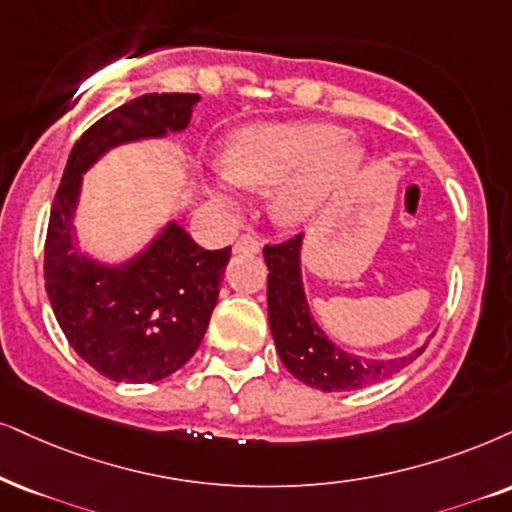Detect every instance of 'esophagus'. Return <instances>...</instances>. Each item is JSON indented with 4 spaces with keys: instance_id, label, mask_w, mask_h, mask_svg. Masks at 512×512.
<instances>
[{
    "instance_id": "esophagus-1",
    "label": "esophagus",
    "mask_w": 512,
    "mask_h": 512,
    "mask_svg": "<svg viewBox=\"0 0 512 512\" xmlns=\"http://www.w3.org/2000/svg\"><path fill=\"white\" fill-rule=\"evenodd\" d=\"M262 250V243L260 238H257L255 234H243L236 238L234 243V252H252V255H257V252Z\"/></svg>"
}]
</instances>
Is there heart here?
<instances>
[{"mask_svg":"<svg viewBox=\"0 0 512 512\" xmlns=\"http://www.w3.org/2000/svg\"><path fill=\"white\" fill-rule=\"evenodd\" d=\"M364 163V148L326 122H262L226 141L222 174L205 191L234 205V186L271 193V217L281 226H302L342 189Z\"/></svg>","mask_w":512,"mask_h":512,"instance_id":"1","label":"heart"}]
</instances>
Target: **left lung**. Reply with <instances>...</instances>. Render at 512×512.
Returning <instances> with one entry per match:
<instances>
[{
	"mask_svg": "<svg viewBox=\"0 0 512 512\" xmlns=\"http://www.w3.org/2000/svg\"><path fill=\"white\" fill-rule=\"evenodd\" d=\"M302 241L295 236L281 245L264 248L269 328L283 366L304 385L323 392H349L378 383L409 366L423 349L394 359H364L335 345L314 321L302 283Z\"/></svg>",
	"mask_w": 512,
	"mask_h": 512,
	"instance_id": "8db88e82",
	"label": "left lung"
}]
</instances>
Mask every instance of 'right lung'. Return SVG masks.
Returning a JSON list of instances; mask_svg holds the SVG:
<instances>
[{"label": "right lung", "mask_w": 512, "mask_h": 512, "mask_svg": "<svg viewBox=\"0 0 512 512\" xmlns=\"http://www.w3.org/2000/svg\"><path fill=\"white\" fill-rule=\"evenodd\" d=\"M198 101V94H144L103 115L70 151L51 205L44 243L51 309L70 347L115 383H155L196 354L231 248H200L170 219L129 260H94L73 224L82 177L115 146L186 129Z\"/></svg>", "instance_id": "1"}]
</instances>
